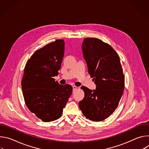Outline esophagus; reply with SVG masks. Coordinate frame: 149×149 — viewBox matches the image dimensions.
Instances as JSON below:
<instances>
[{
    "instance_id": "34e87169",
    "label": "esophagus",
    "mask_w": 149,
    "mask_h": 149,
    "mask_svg": "<svg viewBox=\"0 0 149 149\" xmlns=\"http://www.w3.org/2000/svg\"><path fill=\"white\" fill-rule=\"evenodd\" d=\"M77 88H78V87H77V86H72V89H73V91L75 90H76Z\"/></svg>"
}]
</instances>
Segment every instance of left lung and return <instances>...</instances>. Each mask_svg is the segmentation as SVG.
<instances>
[{"label": "left lung", "instance_id": "1", "mask_svg": "<svg viewBox=\"0 0 149 149\" xmlns=\"http://www.w3.org/2000/svg\"><path fill=\"white\" fill-rule=\"evenodd\" d=\"M82 51L96 88L82 86L85 95L78 105L87 118L101 121L115 111L123 95L124 75L120 58L110 45L95 38L84 39Z\"/></svg>", "mask_w": 149, "mask_h": 149}]
</instances>
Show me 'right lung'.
<instances>
[{"instance_id":"obj_1","label":"right lung","mask_w":149,"mask_h":149,"mask_svg":"<svg viewBox=\"0 0 149 149\" xmlns=\"http://www.w3.org/2000/svg\"><path fill=\"white\" fill-rule=\"evenodd\" d=\"M65 42L58 39L36 51L27 61L22 90L29 110L44 122L61 117L72 87L55 81L64 55Z\"/></svg>"}]
</instances>
